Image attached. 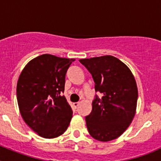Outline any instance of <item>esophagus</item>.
I'll use <instances>...</instances> for the list:
<instances>
[{"label":"esophagus","mask_w":161,"mask_h":161,"mask_svg":"<svg viewBox=\"0 0 161 161\" xmlns=\"http://www.w3.org/2000/svg\"><path fill=\"white\" fill-rule=\"evenodd\" d=\"M79 105H80V102H75V103H73V106L76 108H77Z\"/></svg>","instance_id":"34e87169"}]
</instances>
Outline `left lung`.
Returning <instances> with one entry per match:
<instances>
[{"label":"left lung","instance_id":"left-lung-1","mask_svg":"<svg viewBox=\"0 0 161 161\" xmlns=\"http://www.w3.org/2000/svg\"><path fill=\"white\" fill-rule=\"evenodd\" d=\"M80 62L90 72L96 95L92 111L85 117L89 133L93 139L107 142L117 139L127 129L136 114L138 99L136 81L130 68L112 55Z\"/></svg>","mask_w":161,"mask_h":161}]
</instances>
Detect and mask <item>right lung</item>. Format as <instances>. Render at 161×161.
Listing matches in <instances>:
<instances>
[{
	"instance_id": "add662e5",
	"label": "right lung",
	"mask_w": 161,
	"mask_h": 161,
	"mask_svg": "<svg viewBox=\"0 0 161 161\" xmlns=\"http://www.w3.org/2000/svg\"><path fill=\"white\" fill-rule=\"evenodd\" d=\"M74 60L44 54L30 61L20 74L17 84L20 113L41 137H58L70 123L72 108L62 93L67 70Z\"/></svg>"
}]
</instances>
